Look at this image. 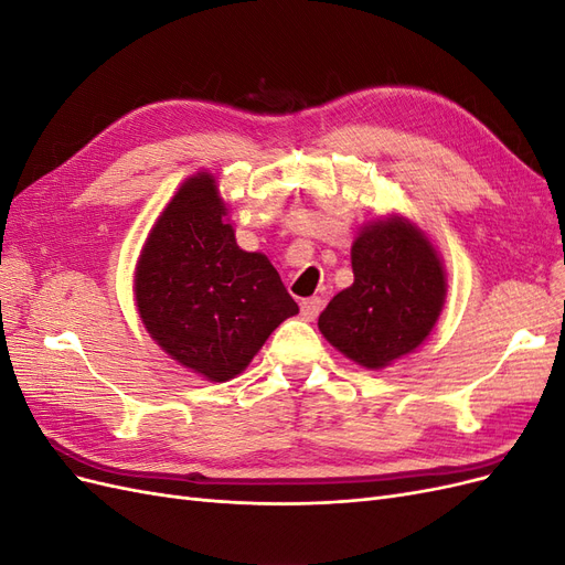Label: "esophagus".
<instances>
[{
	"mask_svg": "<svg viewBox=\"0 0 565 565\" xmlns=\"http://www.w3.org/2000/svg\"><path fill=\"white\" fill-rule=\"evenodd\" d=\"M301 318L303 320H316L320 309H322V299L320 297H309V299H301Z\"/></svg>",
	"mask_w": 565,
	"mask_h": 565,
	"instance_id": "34e87169",
	"label": "esophagus"
}]
</instances>
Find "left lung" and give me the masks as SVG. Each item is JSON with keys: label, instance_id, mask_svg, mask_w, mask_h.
Returning <instances> with one entry per match:
<instances>
[{"label": "left lung", "instance_id": "1", "mask_svg": "<svg viewBox=\"0 0 565 565\" xmlns=\"http://www.w3.org/2000/svg\"><path fill=\"white\" fill-rule=\"evenodd\" d=\"M353 285L318 328L358 365L380 370L429 337L446 301V273L426 235L396 216L365 226L351 247Z\"/></svg>", "mask_w": 565, "mask_h": 565}]
</instances>
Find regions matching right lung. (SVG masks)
Returning <instances> with one entry per match:
<instances>
[{"instance_id": "add662e5", "label": "right lung", "mask_w": 565, "mask_h": 565, "mask_svg": "<svg viewBox=\"0 0 565 565\" xmlns=\"http://www.w3.org/2000/svg\"><path fill=\"white\" fill-rule=\"evenodd\" d=\"M214 177L188 179L152 226L136 266L150 337L212 382L241 374L297 301L264 254L237 247Z\"/></svg>"}]
</instances>
